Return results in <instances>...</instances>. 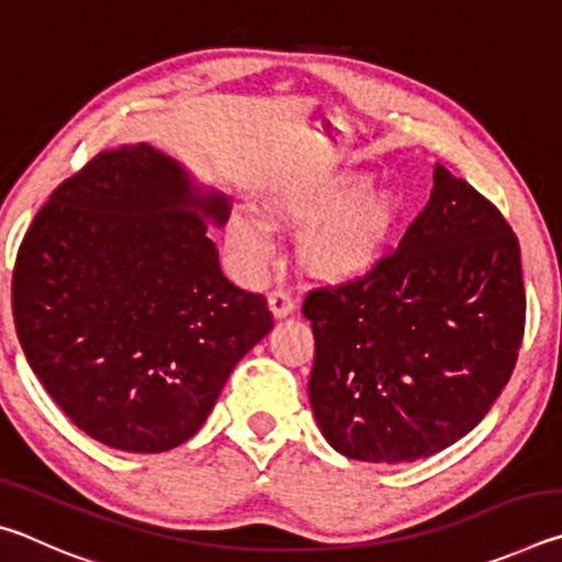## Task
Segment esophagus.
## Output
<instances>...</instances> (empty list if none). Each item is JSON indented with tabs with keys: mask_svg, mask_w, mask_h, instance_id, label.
I'll return each instance as SVG.
<instances>
[{
	"mask_svg": "<svg viewBox=\"0 0 562 562\" xmlns=\"http://www.w3.org/2000/svg\"><path fill=\"white\" fill-rule=\"evenodd\" d=\"M268 304H270V312H272L274 319L288 317V315H292V310H294V300L290 297L288 292H282V290H274V292L270 294Z\"/></svg>",
	"mask_w": 562,
	"mask_h": 562,
	"instance_id": "esophagus-1",
	"label": "esophagus"
}]
</instances>
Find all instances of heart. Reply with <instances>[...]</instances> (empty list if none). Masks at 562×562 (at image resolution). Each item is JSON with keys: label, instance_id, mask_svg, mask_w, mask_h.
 Returning <instances> with one entry per match:
<instances>
[{"label": "heart", "instance_id": "b5f03b06", "mask_svg": "<svg viewBox=\"0 0 562 562\" xmlns=\"http://www.w3.org/2000/svg\"><path fill=\"white\" fill-rule=\"evenodd\" d=\"M367 176L345 173L280 198L270 205L278 231L314 227L302 243V265L322 282H349L367 274L384 258L402 221V198L392 188H369ZM227 240L245 262L265 268L272 245L265 225L235 215Z\"/></svg>", "mask_w": 562, "mask_h": 562}]
</instances>
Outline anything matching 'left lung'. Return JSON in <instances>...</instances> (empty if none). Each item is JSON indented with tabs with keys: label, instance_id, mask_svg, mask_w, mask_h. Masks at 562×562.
I'll return each mask as SVG.
<instances>
[{
	"label": "left lung",
	"instance_id": "8db88e82",
	"mask_svg": "<svg viewBox=\"0 0 562 562\" xmlns=\"http://www.w3.org/2000/svg\"><path fill=\"white\" fill-rule=\"evenodd\" d=\"M310 404L329 446L412 463L463 439L516 367L526 294L520 247L486 198L434 166L429 205L361 280L315 290Z\"/></svg>",
	"mask_w": 562,
	"mask_h": 562
}]
</instances>
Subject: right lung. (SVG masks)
Here are the masks:
<instances>
[{
	"label": "right lung",
	"instance_id": "right-lung-1",
	"mask_svg": "<svg viewBox=\"0 0 562 562\" xmlns=\"http://www.w3.org/2000/svg\"><path fill=\"white\" fill-rule=\"evenodd\" d=\"M231 207L180 160L133 144L103 150L36 213L12 278L16 337L91 439L176 449L272 329L262 294L225 278L207 237Z\"/></svg>",
	"mask_w": 562,
	"mask_h": 562
}]
</instances>
